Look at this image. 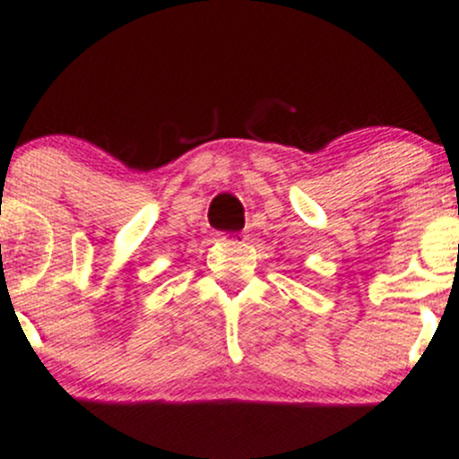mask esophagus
<instances>
[{
  "mask_svg": "<svg viewBox=\"0 0 459 459\" xmlns=\"http://www.w3.org/2000/svg\"><path fill=\"white\" fill-rule=\"evenodd\" d=\"M239 238H242V235H230V239H239ZM226 239V238H224Z\"/></svg>",
  "mask_w": 459,
  "mask_h": 459,
  "instance_id": "esophagus-1",
  "label": "esophagus"
}]
</instances>
